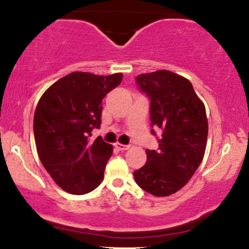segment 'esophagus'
I'll return each mask as SVG.
<instances>
[{"instance_id":"1","label":"esophagus","mask_w":249,"mask_h":249,"mask_svg":"<svg viewBox=\"0 0 249 249\" xmlns=\"http://www.w3.org/2000/svg\"><path fill=\"white\" fill-rule=\"evenodd\" d=\"M115 147L119 151H126V150H128V147L130 146H128V145H123V144H121V142H116Z\"/></svg>"}]
</instances>
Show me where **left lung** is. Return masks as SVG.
<instances>
[{"label": "left lung", "mask_w": 249, "mask_h": 249, "mask_svg": "<svg viewBox=\"0 0 249 249\" xmlns=\"http://www.w3.org/2000/svg\"><path fill=\"white\" fill-rule=\"evenodd\" d=\"M136 83L150 99L151 126L162 133L158 150H146V164L134 171V180L152 196H171L187 184L204 158L206 110L191 82L172 71L142 73Z\"/></svg>", "instance_id": "8db88e82"}]
</instances>
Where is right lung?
Wrapping results in <instances>:
<instances>
[{"instance_id":"right-lung-1","label":"right lung","mask_w":249,"mask_h":249,"mask_svg":"<svg viewBox=\"0 0 249 249\" xmlns=\"http://www.w3.org/2000/svg\"><path fill=\"white\" fill-rule=\"evenodd\" d=\"M122 73L97 76L72 72L43 93L34 116V136L43 166L63 190L71 194L93 191L104 178L112 145L97 137L102 101L118 87Z\"/></svg>"}]
</instances>
